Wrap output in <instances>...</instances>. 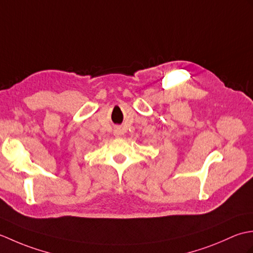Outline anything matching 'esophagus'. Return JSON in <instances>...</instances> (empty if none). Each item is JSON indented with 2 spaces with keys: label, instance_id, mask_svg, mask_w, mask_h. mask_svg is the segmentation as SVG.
<instances>
[{
  "label": "esophagus",
  "instance_id": "obj_1",
  "mask_svg": "<svg viewBox=\"0 0 253 253\" xmlns=\"http://www.w3.org/2000/svg\"><path fill=\"white\" fill-rule=\"evenodd\" d=\"M115 132H116V135L118 136V135H121V129H116L115 130Z\"/></svg>",
  "mask_w": 253,
  "mask_h": 253
}]
</instances>
